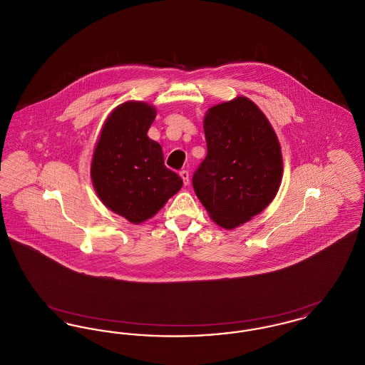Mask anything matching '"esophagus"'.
I'll return each instance as SVG.
<instances>
[{
	"mask_svg": "<svg viewBox=\"0 0 365 365\" xmlns=\"http://www.w3.org/2000/svg\"><path fill=\"white\" fill-rule=\"evenodd\" d=\"M180 178L183 179V183H185V186H187L189 185V171H180Z\"/></svg>",
	"mask_w": 365,
	"mask_h": 365,
	"instance_id": "1",
	"label": "esophagus"
}]
</instances>
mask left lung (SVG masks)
<instances>
[{
  "instance_id": "1",
  "label": "left lung",
  "mask_w": 365,
  "mask_h": 365,
  "mask_svg": "<svg viewBox=\"0 0 365 365\" xmlns=\"http://www.w3.org/2000/svg\"><path fill=\"white\" fill-rule=\"evenodd\" d=\"M204 133L208 153L192 187L210 219L232 230L275 198L283 173L280 143L260 108L242 96L209 108Z\"/></svg>"
}]
</instances>
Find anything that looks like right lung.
I'll return each mask as SVG.
<instances>
[{
  "label": "right lung",
  "instance_id": "1",
  "mask_svg": "<svg viewBox=\"0 0 365 365\" xmlns=\"http://www.w3.org/2000/svg\"><path fill=\"white\" fill-rule=\"evenodd\" d=\"M156 108L127 101L105 120L91 160V182L101 202L139 225L180 190L182 178L164 165L160 143L148 137Z\"/></svg>",
  "mask_w": 365,
  "mask_h": 365
}]
</instances>
